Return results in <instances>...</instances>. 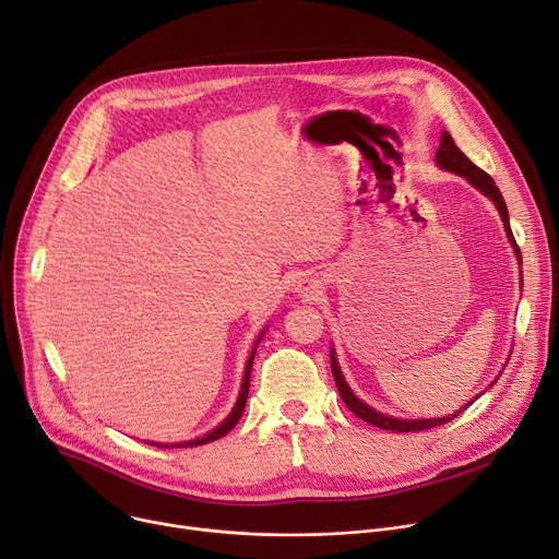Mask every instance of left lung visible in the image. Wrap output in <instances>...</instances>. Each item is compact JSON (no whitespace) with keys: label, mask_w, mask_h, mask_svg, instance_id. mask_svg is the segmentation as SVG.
Wrapping results in <instances>:
<instances>
[{"label":"left lung","mask_w":559,"mask_h":559,"mask_svg":"<svg viewBox=\"0 0 559 559\" xmlns=\"http://www.w3.org/2000/svg\"><path fill=\"white\" fill-rule=\"evenodd\" d=\"M436 162H438V166H440V168H444V170H450V173H456V175L465 177L469 183H474V186H476V189H478L483 195H488V198L497 204V209H499V213H501V219H503V225H506V231H508V238H510V242L514 245L516 255L522 258V253H519V247H516V242H514L512 229H510L508 206H506V202H503L501 191L497 189L495 179H492L486 170H480L476 164H472V162H469V159L459 151V145L454 143V139L450 136V132H442V134H440V147H438V153H436ZM330 364H332V378H334V382H337L340 395H342L344 404L350 408V412H353L357 418H361L364 423H368V425L380 427V429H389V431H395V433H406V431H425V429H433V427H438V425L450 423V420H454L459 414H463L465 408L476 400V397H474L469 404H465V406L461 408V412H456L454 416H448V418H431V420H429V418H427V420H397V418H389V416H384V414L376 412V408H370L368 404H364V402H361V400L350 391V386L346 384V380H344V376H342V370H340L337 359H334V353L330 355Z\"/></svg>","instance_id":"left-lung-1"}]
</instances>
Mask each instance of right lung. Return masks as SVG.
Returning a JSON list of instances; mask_svg holds the SVG:
<instances>
[{
    "label": "right lung",
    "mask_w": 559,
    "mask_h": 559,
    "mask_svg": "<svg viewBox=\"0 0 559 559\" xmlns=\"http://www.w3.org/2000/svg\"><path fill=\"white\" fill-rule=\"evenodd\" d=\"M260 342V340H258ZM255 342V344H258ZM253 355H255V348H253V353L249 355V361H247V370H245V380H242V389H240V397H238V402H236V406H234V412L229 414V418L222 423L219 427H215L213 431H209L206 436H202V438H195V440H189V442H177V444H157V442H151V444H157V448H198V444H206V442H213V440H217V438H222L225 433H229L236 425H238V420H240V416H242V412H245V404H247V395H249V376H251V364H253Z\"/></svg>",
    "instance_id": "1"
}]
</instances>
